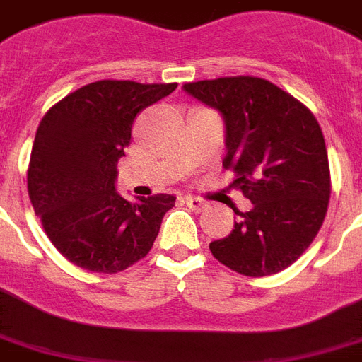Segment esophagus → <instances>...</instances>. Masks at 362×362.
<instances>
[{
  "instance_id": "34e87169",
  "label": "esophagus",
  "mask_w": 362,
  "mask_h": 362,
  "mask_svg": "<svg viewBox=\"0 0 362 362\" xmlns=\"http://www.w3.org/2000/svg\"><path fill=\"white\" fill-rule=\"evenodd\" d=\"M184 201H186V204L193 211H202L204 208L208 206L206 202L202 201V199H199V197H193V195H186V197H184Z\"/></svg>"
}]
</instances>
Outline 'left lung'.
Here are the masks:
<instances>
[{
    "mask_svg": "<svg viewBox=\"0 0 362 362\" xmlns=\"http://www.w3.org/2000/svg\"><path fill=\"white\" fill-rule=\"evenodd\" d=\"M184 90L225 120V169L252 202L211 255L247 277H266L298 260L318 234L331 197L327 148L307 105L262 78L202 79Z\"/></svg>",
    "mask_w": 362,
    "mask_h": 362,
    "instance_id": "obj_1",
    "label": "left lung"
}]
</instances>
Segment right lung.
<instances>
[{
    "mask_svg": "<svg viewBox=\"0 0 362 362\" xmlns=\"http://www.w3.org/2000/svg\"><path fill=\"white\" fill-rule=\"evenodd\" d=\"M175 89L176 83L102 79L64 96L40 120L29 199L49 242L78 267L119 273L154 245L176 197L126 201L115 189L117 161L130 145L135 117Z\"/></svg>",
    "mask_w": 362,
    "mask_h": 362,
    "instance_id": "add662e5",
    "label": "right lung"
}]
</instances>
